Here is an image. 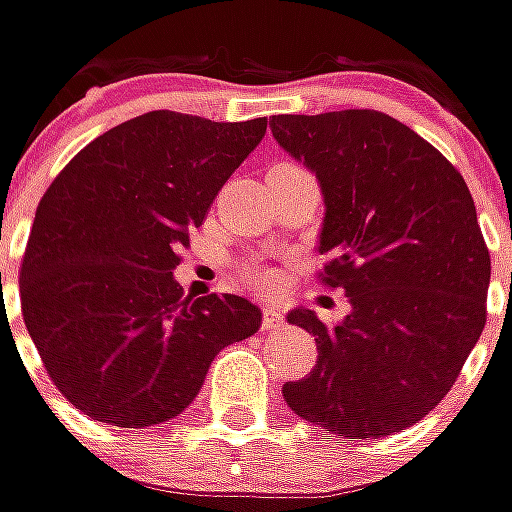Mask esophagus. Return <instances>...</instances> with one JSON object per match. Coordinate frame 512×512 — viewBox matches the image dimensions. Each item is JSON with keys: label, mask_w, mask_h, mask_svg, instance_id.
I'll return each mask as SVG.
<instances>
[{"label": "esophagus", "mask_w": 512, "mask_h": 512, "mask_svg": "<svg viewBox=\"0 0 512 512\" xmlns=\"http://www.w3.org/2000/svg\"><path fill=\"white\" fill-rule=\"evenodd\" d=\"M284 324V313L278 307H263V330H278Z\"/></svg>", "instance_id": "34e87169"}]
</instances>
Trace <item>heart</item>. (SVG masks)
Instances as JSON below:
<instances>
[{
  "instance_id": "b5f03b06",
  "label": "heart",
  "mask_w": 512,
  "mask_h": 512,
  "mask_svg": "<svg viewBox=\"0 0 512 512\" xmlns=\"http://www.w3.org/2000/svg\"><path fill=\"white\" fill-rule=\"evenodd\" d=\"M249 278H252L257 286H263V289H269V286L275 284V275L266 272V269H260V266H249Z\"/></svg>"
}]
</instances>
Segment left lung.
<instances>
[{"instance_id": "left-lung-1", "label": "left lung", "mask_w": 512, "mask_h": 512, "mask_svg": "<svg viewBox=\"0 0 512 512\" xmlns=\"http://www.w3.org/2000/svg\"><path fill=\"white\" fill-rule=\"evenodd\" d=\"M272 136L316 173L324 284L350 301L336 327L313 310L286 321L316 336L307 379L284 400L339 437L414 426L449 394L487 321L490 252L464 176L376 109L272 115Z\"/></svg>"}]
</instances>
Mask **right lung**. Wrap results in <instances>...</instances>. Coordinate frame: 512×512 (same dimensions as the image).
Here are the masks:
<instances>
[{
    "label": "right lung",
    "mask_w": 512,
    "mask_h": 512,
    "mask_svg": "<svg viewBox=\"0 0 512 512\" xmlns=\"http://www.w3.org/2000/svg\"><path fill=\"white\" fill-rule=\"evenodd\" d=\"M266 118L156 109L86 144L51 182L22 257V318L60 394L121 429L194 403L214 356L260 330L240 295L182 298L188 231L260 144Z\"/></svg>",
    "instance_id": "add662e5"
}]
</instances>
